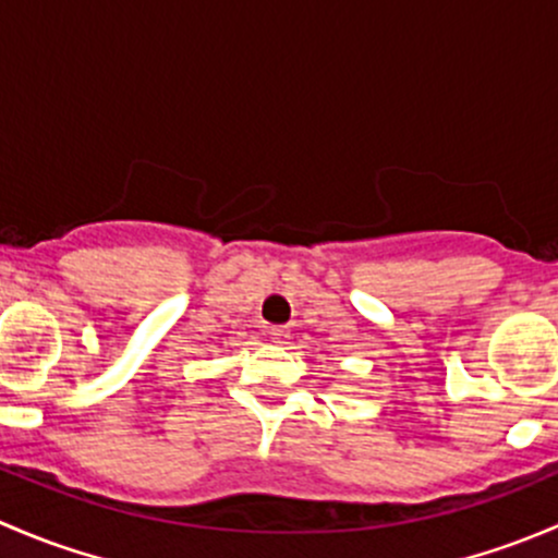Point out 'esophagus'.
<instances>
[{
	"instance_id": "1",
	"label": "esophagus",
	"mask_w": 558,
	"mask_h": 558,
	"mask_svg": "<svg viewBox=\"0 0 558 558\" xmlns=\"http://www.w3.org/2000/svg\"><path fill=\"white\" fill-rule=\"evenodd\" d=\"M267 335H269V340H272V342H278V345H283V342H289L291 331L286 329V326H272V329H269Z\"/></svg>"
}]
</instances>
